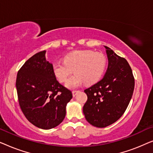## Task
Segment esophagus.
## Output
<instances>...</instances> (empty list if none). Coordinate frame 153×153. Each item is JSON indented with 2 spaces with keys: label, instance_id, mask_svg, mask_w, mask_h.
Wrapping results in <instances>:
<instances>
[{
  "label": "esophagus",
  "instance_id": "34e87169",
  "mask_svg": "<svg viewBox=\"0 0 153 153\" xmlns=\"http://www.w3.org/2000/svg\"><path fill=\"white\" fill-rule=\"evenodd\" d=\"M79 91H76V90H75V91H72V95L73 97H75L76 96V95L77 94V93H78Z\"/></svg>",
  "mask_w": 153,
  "mask_h": 153
}]
</instances>
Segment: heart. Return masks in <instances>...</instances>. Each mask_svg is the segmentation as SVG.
Listing matches in <instances>:
<instances>
[{"label": "heart", "mask_w": 153, "mask_h": 153, "mask_svg": "<svg viewBox=\"0 0 153 153\" xmlns=\"http://www.w3.org/2000/svg\"><path fill=\"white\" fill-rule=\"evenodd\" d=\"M107 59L104 53L92 50H76L67 53L63 62L53 63V74L60 82L67 81L73 70L76 74L68 79L66 86L74 89L84 82L85 85L97 83L105 72Z\"/></svg>", "instance_id": "b5f03b06"}]
</instances>
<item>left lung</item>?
<instances>
[{
  "label": "left lung",
  "instance_id": "obj_1",
  "mask_svg": "<svg viewBox=\"0 0 153 153\" xmlns=\"http://www.w3.org/2000/svg\"><path fill=\"white\" fill-rule=\"evenodd\" d=\"M108 65L103 78L84 92L88 100L83 107L90 124L105 127L123 116L134 89V78L128 62L104 46Z\"/></svg>",
  "mask_w": 153,
  "mask_h": 153
}]
</instances>
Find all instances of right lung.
Segmentation results:
<instances>
[{
	"mask_svg": "<svg viewBox=\"0 0 153 153\" xmlns=\"http://www.w3.org/2000/svg\"><path fill=\"white\" fill-rule=\"evenodd\" d=\"M45 53H37L23 65L18 71L16 88L27 120L39 128L49 129L64 120L72 93L57 81Z\"/></svg>",
	"mask_w": 153,
	"mask_h": 153,
	"instance_id": "add662e5",
	"label": "right lung"
}]
</instances>
